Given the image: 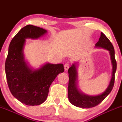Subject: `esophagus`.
<instances>
[{"instance_id": "esophagus-1", "label": "esophagus", "mask_w": 122, "mask_h": 122, "mask_svg": "<svg viewBox=\"0 0 122 122\" xmlns=\"http://www.w3.org/2000/svg\"><path fill=\"white\" fill-rule=\"evenodd\" d=\"M69 66H70V64L68 62H66V64H64V70L66 71L68 70V68H69Z\"/></svg>"}]
</instances>
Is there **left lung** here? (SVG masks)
I'll list each match as a JSON object with an SVG mask.
<instances>
[{"label":"left lung","mask_w":122,"mask_h":122,"mask_svg":"<svg viewBox=\"0 0 122 122\" xmlns=\"http://www.w3.org/2000/svg\"><path fill=\"white\" fill-rule=\"evenodd\" d=\"M95 46L102 48L109 51L111 56L113 71L110 82L106 91L100 95L91 96L83 94L79 91L77 87V71L76 68V64H73L69 68L68 73V97L69 101L72 104L78 107L89 108H92L98 105L102 102L107 95L111 92L113 89L114 84L115 73L117 68V63L114 56V49L113 45L103 33H101L99 41L95 44Z\"/></svg>","instance_id":"left-lung-1"}]
</instances>
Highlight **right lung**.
Instances as JSON below:
<instances>
[{
    "label": "right lung",
    "mask_w": 122,
    "mask_h": 122,
    "mask_svg": "<svg viewBox=\"0 0 122 122\" xmlns=\"http://www.w3.org/2000/svg\"><path fill=\"white\" fill-rule=\"evenodd\" d=\"M46 33L43 28L27 25L20 30L9 44L5 62L8 87L14 97L27 106L44 102L51 83L64 71L62 64L46 63L39 69L33 70L25 61L23 49L26 39H37Z\"/></svg>",
    "instance_id": "obj_1"
}]
</instances>
